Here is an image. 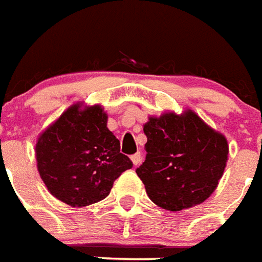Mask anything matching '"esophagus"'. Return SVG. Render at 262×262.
<instances>
[{"label":"esophagus","instance_id":"esophagus-1","mask_svg":"<svg viewBox=\"0 0 262 262\" xmlns=\"http://www.w3.org/2000/svg\"><path fill=\"white\" fill-rule=\"evenodd\" d=\"M132 162H133V165L135 166H139L140 165L141 162V154L140 152H136V154H133V156L130 157Z\"/></svg>","mask_w":262,"mask_h":262}]
</instances>
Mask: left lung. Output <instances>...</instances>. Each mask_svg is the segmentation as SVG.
<instances>
[{
	"mask_svg": "<svg viewBox=\"0 0 262 262\" xmlns=\"http://www.w3.org/2000/svg\"><path fill=\"white\" fill-rule=\"evenodd\" d=\"M143 130L147 156L136 173L154 204L168 211L187 210L214 193L229 154L222 133L191 110L150 116Z\"/></svg>",
	"mask_w": 262,
	"mask_h": 262,
	"instance_id": "obj_1",
	"label": "left lung"
}]
</instances>
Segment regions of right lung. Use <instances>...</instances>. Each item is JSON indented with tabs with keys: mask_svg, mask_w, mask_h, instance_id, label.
Segmentation results:
<instances>
[{
	"mask_svg": "<svg viewBox=\"0 0 262 262\" xmlns=\"http://www.w3.org/2000/svg\"><path fill=\"white\" fill-rule=\"evenodd\" d=\"M106 122L101 105L76 102L40 133L38 173L62 203L80 208L104 200L115 179L133 166Z\"/></svg>",
	"mask_w": 262,
	"mask_h": 262,
	"instance_id": "add662e5",
	"label": "right lung"
}]
</instances>
